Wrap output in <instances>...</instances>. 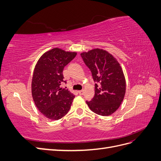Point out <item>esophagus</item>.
Returning a JSON list of instances; mask_svg holds the SVG:
<instances>
[{
  "mask_svg": "<svg viewBox=\"0 0 161 161\" xmlns=\"http://www.w3.org/2000/svg\"><path fill=\"white\" fill-rule=\"evenodd\" d=\"M78 92H79V94L80 95H83L84 93H85V91L84 90H81V91H78Z\"/></svg>",
  "mask_w": 161,
  "mask_h": 161,
  "instance_id": "34e87169",
  "label": "esophagus"
}]
</instances>
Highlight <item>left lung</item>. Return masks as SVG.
Here are the masks:
<instances>
[{"label":"left lung","instance_id":"obj_1","mask_svg":"<svg viewBox=\"0 0 161 161\" xmlns=\"http://www.w3.org/2000/svg\"><path fill=\"white\" fill-rule=\"evenodd\" d=\"M81 58L91 72L95 95L86 104L94 113L108 116L119 108L125 93V80L115 58L103 50L82 53Z\"/></svg>","mask_w":161,"mask_h":161}]
</instances>
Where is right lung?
Returning a JSON list of instances; mask_svg holds the SVG:
<instances>
[{"instance_id": "1", "label": "right lung", "mask_w": 161, "mask_h": 161, "mask_svg": "<svg viewBox=\"0 0 161 161\" xmlns=\"http://www.w3.org/2000/svg\"><path fill=\"white\" fill-rule=\"evenodd\" d=\"M76 56L59 48L46 52L38 60L33 75L32 97L37 109L47 118L58 120L69 112L75 95L61 88L63 70Z\"/></svg>"}]
</instances>
